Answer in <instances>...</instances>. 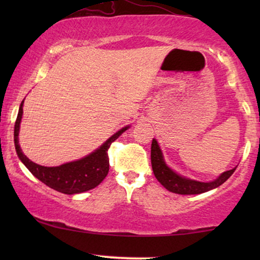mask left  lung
Here are the masks:
<instances>
[{"instance_id":"8db88e82","label":"left lung","mask_w":260,"mask_h":260,"mask_svg":"<svg viewBox=\"0 0 260 260\" xmlns=\"http://www.w3.org/2000/svg\"><path fill=\"white\" fill-rule=\"evenodd\" d=\"M151 167L155 177L166 189L172 191V193L181 195L201 194L205 193V191L214 189V188L221 186L225 181L229 180V177L232 175L237 168L236 167V168L223 172L215 180L209 181V182L191 180L189 177L180 175L179 173L174 172L167 165L165 157H163V152L155 138H152L151 143Z\"/></svg>"}]
</instances>
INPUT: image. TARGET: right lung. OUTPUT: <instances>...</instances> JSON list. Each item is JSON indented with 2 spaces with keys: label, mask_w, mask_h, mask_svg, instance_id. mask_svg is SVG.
Returning a JSON list of instances; mask_svg holds the SVG:
<instances>
[{
  "label": "right lung",
  "mask_w": 260,
  "mask_h": 260,
  "mask_svg": "<svg viewBox=\"0 0 260 260\" xmlns=\"http://www.w3.org/2000/svg\"><path fill=\"white\" fill-rule=\"evenodd\" d=\"M23 102L21 103L19 113L14 126V143H15L16 154L21 159V162L27 167V169L48 186L52 189L63 194H79L93 189L103 180L105 179L109 173V156L108 150L113 141H116L124 131L127 130L130 125H126L113 134L108 138L98 149L92 151L91 154L85 157L77 159V161L63 163L58 167H44L30 161L22 152L19 144V133L20 124L23 115Z\"/></svg>",
  "instance_id": "obj_1"
}]
</instances>
